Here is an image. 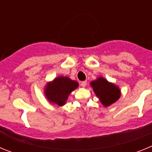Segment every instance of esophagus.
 <instances>
[{
	"label": "esophagus",
	"mask_w": 152,
	"mask_h": 152,
	"mask_svg": "<svg viewBox=\"0 0 152 152\" xmlns=\"http://www.w3.org/2000/svg\"><path fill=\"white\" fill-rule=\"evenodd\" d=\"M86 84H87V81H82V82L80 83V86H81L82 88H85Z\"/></svg>",
	"instance_id": "obj_1"
}]
</instances>
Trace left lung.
Returning a JSON list of instances; mask_svg holds the SVG:
<instances>
[{"mask_svg":"<svg viewBox=\"0 0 152 152\" xmlns=\"http://www.w3.org/2000/svg\"><path fill=\"white\" fill-rule=\"evenodd\" d=\"M91 85L104 107L110 106L120 97L121 93L119 88L103 77H99L96 80L91 81Z\"/></svg>","mask_w":152,"mask_h":152,"instance_id":"left-lung-1","label":"left lung"}]
</instances>
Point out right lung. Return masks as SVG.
I'll use <instances>...</instances> for the list:
<instances>
[{"mask_svg":"<svg viewBox=\"0 0 152 152\" xmlns=\"http://www.w3.org/2000/svg\"><path fill=\"white\" fill-rule=\"evenodd\" d=\"M78 85L77 81L68 77L60 76L46 84L44 93L49 102L58 106H63L70 94L78 88Z\"/></svg>","mask_w":152,"mask_h":152,"instance_id":"1","label":"right lung"}]
</instances>
